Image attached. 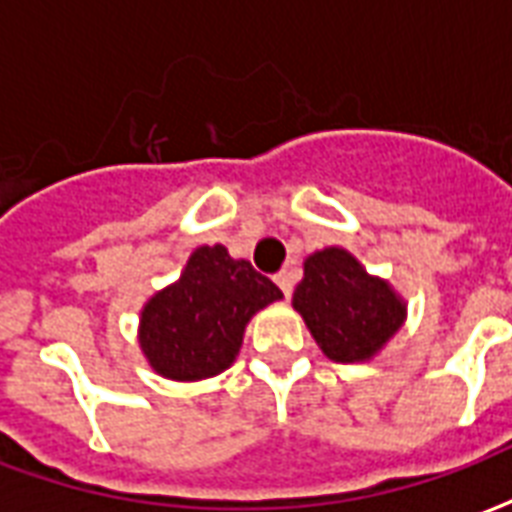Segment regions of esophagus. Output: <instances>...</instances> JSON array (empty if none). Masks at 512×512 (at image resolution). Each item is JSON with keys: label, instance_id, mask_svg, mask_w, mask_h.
<instances>
[{"label": "esophagus", "instance_id": "obj_1", "mask_svg": "<svg viewBox=\"0 0 512 512\" xmlns=\"http://www.w3.org/2000/svg\"><path fill=\"white\" fill-rule=\"evenodd\" d=\"M276 284L282 287L284 298H290V295H292V287H295V276H292L290 268H284V271L276 273Z\"/></svg>", "mask_w": 512, "mask_h": 512}]
</instances>
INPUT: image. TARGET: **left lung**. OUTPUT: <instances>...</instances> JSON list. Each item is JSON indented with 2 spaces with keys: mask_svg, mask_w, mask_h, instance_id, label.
I'll use <instances>...</instances> for the list:
<instances>
[{
  "mask_svg": "<svg viewBox=\"0 0 512 512\" xmlns=\"http://www.w3.org/2000/svg\"><path fill=\"white\" fill-rule=\"evenodd\" d=\"M292 308L327 360L343 365L373 360L408 319L403 295L343 247L317 249L303 260Z\"/></svg>",
  "mask_w": 512,
  "mask_h": 512,
  "instance_id": "1",
  "label": "left lung"
}]
</instances>
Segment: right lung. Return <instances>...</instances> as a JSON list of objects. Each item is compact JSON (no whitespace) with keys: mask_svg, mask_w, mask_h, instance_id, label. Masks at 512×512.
I'll use <instances>...</instances> for the list:
<instances>
[{"mask_svg":"<svg viewBox=\"0 0 512 512\" xmlns=\"http://www.w3.org/2000/svg\"><path fill=\"white\" fill-rule=\"evenodd\" d=\"M282 298L249 260L230 257L222 244H204L187 257L177 282L142 306L139 349L169 381L193 384L220 376L239 357L249 319Z\"/></svg>","mask_w":512,"mask_h":512,"instance_id":"obj_1","label":"right lung"}]
</instances>
